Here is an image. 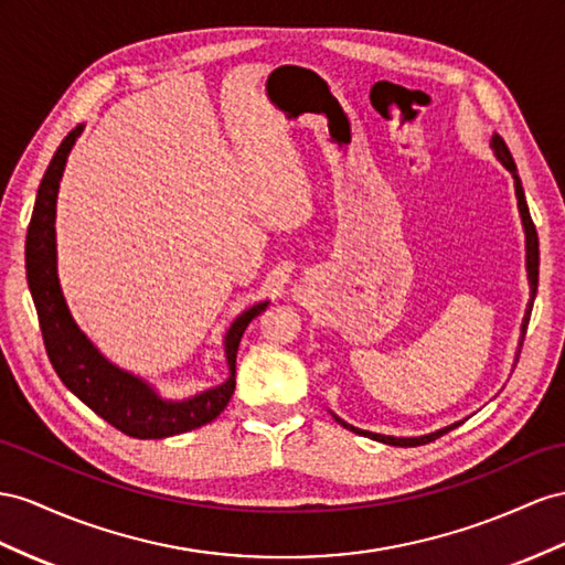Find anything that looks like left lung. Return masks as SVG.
<instances>
[{
  "instance_id": "1",
  "label": "left lung",
  "mask_w": 565,
  "mask_h": 565,
  "mask_svg": "<svg viewBox=\"0 0 565 565\" xmlns=\"http://www.w3.org/2000/svg\"><path fill=\"white\" fill-rule=\"evenodd\" d=\"M491 150H494L499 162L509 169L513 173V181H515V198H518V210H520V220H523V228H525V267H527V281H530V302H527V310H525V317H523V327H520V331H523V337H520V345H523V339H525V331H527V322H530V312H532V302H534V296H537V281H540V238H537V228H534L532 224V216H530V210H527V202H525V191H523V183H520L518 179V169H515V162L511 157V150L509 145L503 142V138L499 134L491 136ZM518 355H520V349H518ZM334 420L339 425H343L345 429H351L355 434H363V437H370L374 441H382V444H392V446H420V444H429L434 439H439L441 434L451 431L454 427H458L460 423H454L448 425L444 429H437L431 434H425V437H386V434H374V431H367V429H358L349 423H343L341 417L334 415Z\"/></svg>"
}]
</instances>
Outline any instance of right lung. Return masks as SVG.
I'll return each mask as SVG.
<instances>
[{"label": "right lung", "mask_w": 565, "mask_h": 565, "mask_svg": "<svg viewBox=\"0 0 565 565\" xmlns=\"http://www.w3.org/2000/svg\"><path fill=\"white\" fill-rule=\"evenodd\" d=\"M81 131L83 124L76 126L56 148L45 177L40 181L25 236V277L38 310L47 358L71 394L78 396L93 413L128 437L164 439L198 429L212 423L226 408L236 388V353L241 337L245 327L259 312L267 310L269 300L255 302L253 308L241 312L231 322L224 337V355L228 365L226 382L191 398H162L148 382L109 363L74 322L62 294L60 277H56V193H60L68 152Z\"/></svg>", "instance_id": "1"}]
</instances>
